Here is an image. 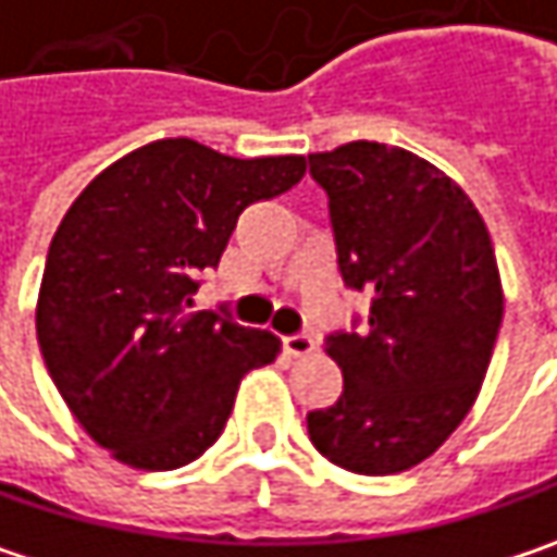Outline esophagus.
I'll list each match as a JSON object with an SVG mask.
<instances>
[{
    "label": "esophagus",
    "instance_id": "1",
    "mask_svg": "<svg viewBox=\"0 0 557 557\" xmlns=\"http://www.w3.org/2000/svg\"><path fill=\"white\" fill-rule=\"evenodd\" d=\"M285 351H288L292 358H307V355L317 351V342L310 336H288L285 338Z\"/></svg>",
    "mask_w": 557,
    "mask_h": 557
}]
</instances>
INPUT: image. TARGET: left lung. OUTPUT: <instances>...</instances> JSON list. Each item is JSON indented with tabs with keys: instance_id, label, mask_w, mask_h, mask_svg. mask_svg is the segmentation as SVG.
<instances>
[{
	"instance_id": "1",
	"label": "left lung",
	"mask_w": 557,
	"mask_h": 557,
	"mask_svg": "<svg viewBox=\"0 0 557 557\" xmlns=\"http://www.w3.org/2000/svg\"><path fill=\"white\" fill-rule=\"evenodd\" d=\"M307 161L342 278L371 295L364 333L326 338L342 396L307 431L348 472H406L457 431L488 374L504 317L495 247L457 180L406 148L361 139Z\"/></svg>"
}]
</instances>
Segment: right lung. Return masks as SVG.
<instances>
[{"label":"right lung","mask_w":557,"mask_h":557,"mask_svg":"<svg viewBox=\"0 0 557 557\" xmlns=\"http://www.w3.org/2000/svg\"><path fill=\"white\" fill-rule=\"evenodd\" d=\"M304 171L300 154L231 158L158 139L69 206L40 278L37 342L69 412L110 457L145 472L199 459L244 374L275 361L278 336L193 310V295L240 212Z\"/></svg>","instance_id":"1"}]
</instances>
